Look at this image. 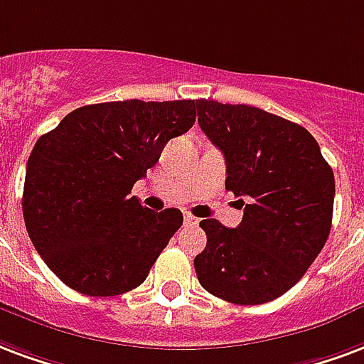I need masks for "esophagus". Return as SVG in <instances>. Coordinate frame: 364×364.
<instances>
[{
	"instance_id": "esophagus-1",
	"label": "esophagus",
	"mask_w": 364,
	"mask_h": 364,
	"mask_svg": "<svg viewBox=\"0 0 364 364\" xmlns=\"http://www.w3.org/2000/svg\"><path fill=\"white\" fill-rule=\"evenodd\" d=\"M198 222H200L198 218L191 216V214H185V223H187V225H198Z\"/></svg>"
}]
</instances>
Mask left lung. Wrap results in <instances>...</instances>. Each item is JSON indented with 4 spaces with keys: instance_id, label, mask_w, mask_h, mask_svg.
<instances>
[{
    "instance_id": "obj_1",
    "label": "left lung",
    "mask_w": 364,
    "mask_h": 364,
    "mask_svg": "<svg viewBox=\"0 0 364 364\" xmlns=\"http://www.w3.org/2000/svg\"><path fill=\"white\" fill-rule=\"evenodd\" d=\"M198 125L225 158V189L245 196L241 223L210 218L195 258L204 289L235 305H262L291 289L330 235L336 181L305 127L245 104L196 102Z\"/></svg>"
}]
</instances>
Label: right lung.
Listing matches in <instances>:
<instances>
[{"label": "right lung", "mask_w": 364, "mask_h": 364, "mask_svg": "<svg viewBox=\"0 0 364 364\" xmlns=\"http://www.w3.org/2000/svg\"><path fill=\"white\" fill-rule=\"evenodd\" d=\"M195 117V100L104 102L75 109L36 141L24 177V225L63 284L112 297L146 279L183 214L148 210L129 193Z\"/></svg>", "instance_id": "add662e5"}]
</instances>
